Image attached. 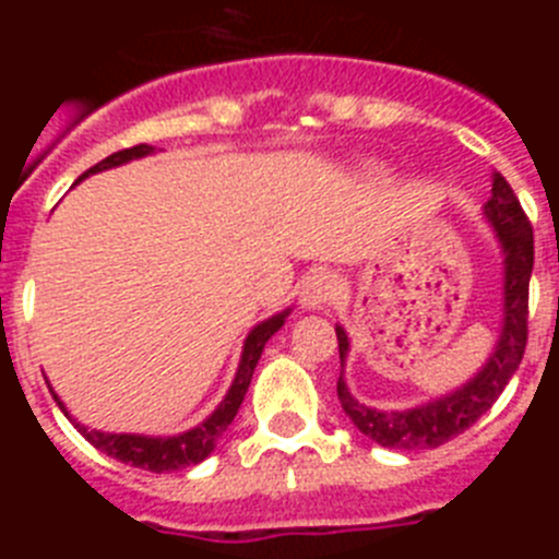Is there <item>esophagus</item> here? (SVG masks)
Segmentation results:
<instances>
[{"instance_id": "34e87169", "label": "esophagus", "mask_w": 559, "mask_h": 559, "mask_svg": "<svg viewBox=\"0 0 559 559\" xmlns=\"http://www.w3.org/2000/svg\"><path fill=\"white\" fill-rule=\"evenodd\" d=\"M335 290H338V280L330 271H316L302 283V290H299V305L305 310H322L328 308L335 299Z\"/></svg>"}]
</instances>
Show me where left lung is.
<instances>
[{"label": "left lung", "mask_w": 559, "mask_h": 559, "mask_svg": "<svg viewBox=\"0 0 559 559\" xmlns=\"http://www.w3.org/2000/svg\"><path fill=\"white\" fill-rule=\"evenodd\" d=\"M481 215L492 226L501 251V333L490 358L453 392L433 397L423 406L383 412L367 403H358L344 380V360L349 353L347 330L335 324L341 355L338 400L341 408L353 419L364 437L383 448L397 451H426L439 448L459 437L476 423L484 412H490L498 394L507 389L515 369L521 367L523 349H526V316H530V276L535 265V237H532L530 218L523 215L521 201L515 199L512 187L501 173H492V195L481 206Z\"/></svg>", "instance_id": "1"}]
</instances>
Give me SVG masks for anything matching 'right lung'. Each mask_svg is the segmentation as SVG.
<instances>
[{
  "instance_id": "1",
  "label": "right lung",
  "mask_w": 559,
  "mask_h": 559,
  "mask_svg": "<svg viewBox=\"0 0 559 559\" xmlns=\"http://www.w3.org/2000/svg\"><path fill=\"white\" fill-rule=\"evenodd\" d=\"M153 145H133L126 147V151H117L111 156H106L103 162H97L95 167H88L83 173L81 179L75 185H81L83 179H88L92 173H103V170H111V167H120L128 165L133 159H142V156H151ZM290 308L283 310V313H274L271 319L260 322L257 328H251V333L246 335L243 341V353H240V364H237V372L235 380H231L229 392L224 394V400L218 403V408L199 423L195 428L190 431H181L176 437H147V433H106V431H95V428H86L83 423H78L72 414L67 412V406L61 403L52 386V397H56L58 408L63 412V417L83 433V437L103 451L106 456L117 459L122 464H131V467H142V471H151V473H170V471H181V467H190V464H199L215 451L218 445V439L224 437L226 428L231 426V419H235L237 408L243 403L246 392H249V383H251V374H254L257 360L263 355L265 349V341L276 333V330L283 328L285 319H288Z\"/></svg>"
}]
</instances>
